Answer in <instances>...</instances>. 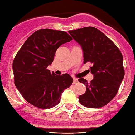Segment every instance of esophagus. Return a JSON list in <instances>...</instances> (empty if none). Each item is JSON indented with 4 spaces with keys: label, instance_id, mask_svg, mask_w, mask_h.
Returning <instances> with one entry per match:
<instances>
[{
    "label": "esophagus",
    "instance_id": "34e87169",
    "mask_svg": "<svg viewBox=\"0 0 135 135\" xmlns=\"http://www.w3.org/2000/svg\"><path fill=\"white\" fill-rule=\"evenodd\" d=\"M73 84H76V83H79V81H78V79H76V78H73Z\"/></svg>",
    "mask_w": 135,
    "mask_h": 135
}]
</instances>
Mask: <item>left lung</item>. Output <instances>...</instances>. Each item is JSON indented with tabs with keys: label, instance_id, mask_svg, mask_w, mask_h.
<instances>
[{
	"label": "left lung",
	"instance_id": "obj_1",
	"mask_svg": "<svg viewBox=\"0 0 135 135\" xmlns=\"http://www.w3.org/2000/svg\"><path fill=\"white\" fill-rule=\"evenodd\" d=\"M69 34L81 46L84 64L90 62L94 79L86 85L85 94L79 97L82 105L91 109L103 107L111 101L119 90L124 76L123 57L115 44L96 28L88 26L69 31Z\"/></svg>",
	"mask_w": 135,
	"mask_h": 135
}]
</instances>
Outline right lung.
I'll return each instance as SVG.
<instances>
[{
	"label": "right lung",
	"mask_w": 135,
	"mask_h": 135,
	"mask_svg": "<svg viewBox=\"0 0 135 135\" xmlns=\"http://www.w3.org/2000/svg\"><path fill=\"white\" fill-rule=\"evenodd\" d=\"M73 38L65 31L40 29L31 35L12 62L15 85L24 99L39 109L52 108L60 103L61 94L70 87L69 74L56 75L47 66L62 44Z\"/></svg>",
	"instance_id": "add662e5"
}]
</instances>
